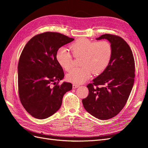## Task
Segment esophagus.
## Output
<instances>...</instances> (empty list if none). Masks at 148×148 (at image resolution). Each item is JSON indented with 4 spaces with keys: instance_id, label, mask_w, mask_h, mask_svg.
<instances>
[{
    "instance_id": "1",
    "label": "esophagus",
    "mask_w": 148,
    "mask_h": 148,
    "mask_svg": "<svg viewBox=\"0 0 148 148\" xmlns=\"http://www.w3.org/2000/svg\"><path fill=\"white\" fill-rule=\"evenodd\" d=\"M72 87H73V89H76V88H77L79 87V85L76 84H73Z\"/></svg>"
}]
</instances>
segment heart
Returning <instances> with one entry per match:
<instances>
[{"instance_id":"1","label":"heart","mask_w":148,"mask_h":148,"mask_svg":"<svg viewBox=\"0 0 148 148\" xmlns=\"http://www.w3.org/2000/svg\"><path fill=\"white\" fill-rule=\"evenodd\" d=\"M70 49L74 57H79V68L71 70L66 75L67 81L80 84L90 78L91 72L99 75L108 66L112 56V47L106 41L95 42L81 38L71 44ZM56 60L62 69L69 70L72 66V57L64 47H60L56 52Z\"/></svg>"}]
</instances>
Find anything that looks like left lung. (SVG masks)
Returning a JSON list of instances; mask_svg holds the SVG:
<instances>
[{"instance_id": "obj_1", "label": "left lung", "mask_w": 148, "mask_h": 148, "mask_svg": "<svg viewBox=\"0 0 148 148\" xmlns=\"http://www.w3.org/2000/svg\"><path fill=\"white\" fill-rule=\"evenodd\" d=\"M102 39L110 44L111 59L104 71L87 86L89 95L82 102L88 113L107 120L117 115L126 104L133 86L135 67L132 51L124 39L105 34L96 40Z\"/></svg>"}]
</instances>
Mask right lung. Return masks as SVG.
Segmentation results:
<instances>
[{"label":"right lung","mask_w":148,"mask_h":148,"mask_svg":"<svg viewBox=\"0 0 148 148\" xmlns=\"http://www.w3.org/2000/svg\"><path fill=\"white\" fill-rule=\"evenodd\" d=\"M74 40L59 33L46 32L35 36L26 44L18 65L20 101L33 117L44 119L60 109L64 95L72 89L64 82L63 69L56 60L60 47Z\"/></svg>","instance_id":"obj_1"}]
</instances>
